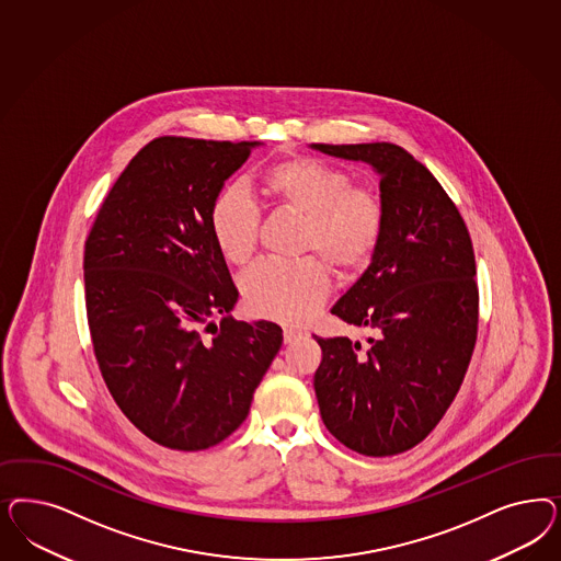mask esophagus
Returning a JSON list of instances; mask_svg holds the SVG:
<instances>
[{
	"instance_id": "esophagus-1",
	"label": "esophagus",
	"mask_w": 561,
	"mask_h": 561,
	"mask_svg": "<svg viewBox=\"0 0 561 561\" xmlns=\"http://www.w3.org/2000/svg\"><path fill=\"white\" fill-rule=\"evenodd\" d=\"M283 336H285V343H295V341H299V339L308 336V330H301V328H293V325H287V328L283 330Z\"/></svg>"
}]
</instances>
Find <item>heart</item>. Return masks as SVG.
<instances>
[{
	"mask_svg": "<svg viewBox=\"0 0 561 561\" xmlns=\"http://www.w3.org/2000/svg\"><path fill=\"white\" fill-rule=\"evenodd\" d=\"M351 183L346 171L313 157L283 159L260 178L262 192L278 208L306 218L301 250L320 253L341 272L359 271L374 257L386 222L380 196ZM208 220L218 252L231 264H248L257 250L260 210L245 190L225 187L213 202ZM323 261L306 255L297 262L257 264L241 283L248 308L260 318L306 322L322 308L332 285Z\"/></svg>",
	"mask_w": 561,
	"mask_h": 561,
	"instance_id": "b5f03b06",
	"label": "heart"
}]
</instances>
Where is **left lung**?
<instances>
[{
  "label": "left lung",
  "mask_w": 561,
  "mask_h": 561,
  "mask_svg": "<svg viewBox=\"0 0 561 561\" xmlns=\"http://www.w3.org/2000/svg\"><path fill=\"white\" fill-rule=\"evenodd\" d=\"M380 173L386 222L362 278L332 313L367 325V346L320 339L313 388L325 430L365 456L407 453L432 434L469 369L479 324L469 229L425 164L390 142L313 145Z\"/></svg>",
  "instance_id": "left-lung-1"
}]
</instances>
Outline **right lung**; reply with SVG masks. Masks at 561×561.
Instances as JSON below:
<instances>
[{
    "instance_id": "1",
    "label": "right lung",
    "mask_w": 561,
    "mask_h": 561,
    "mask_svg": "<svg viewBox=\"0 0 561 561\" xmlns=\"http://www.w3.org/2000/svg\"><path fill=\"white\" fill-rule=\"evenodd\" d=\"M255 145L154 138L113 183L84 243L101 376L122 413L171 450L233 434L283 344L280 325L229 316L239 290L208 220ZM217 312L221 324L202 329Z\"/></svg>"
}]
</instances>
